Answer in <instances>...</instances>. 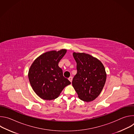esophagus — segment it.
<instances>
[{
    "instance_id": "esophagus-1",
    "label": "esophagus",
    "mask_w": 134,
    "mask_h": 134,
    "mask_svg": "<svg viewBox=\"0 0 134 134\" xmlns=\"http://www.w3.org/2000/svg\"><path fill=\"white\" fill-rule=\"evenodd\" d=\"M68 80L71 83V82H72V77H70L69 79H68Z\"/></svg>"
}]
</instances>
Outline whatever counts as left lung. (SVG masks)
I'll return each instance as SVG.
<instances>
[{"label": "left lung", "instance_id": "obj_1", "mask_svg": "<svg viewBox=\"0 0 134 134\" xmlns=\"http://www.w3.org/2000/svg\"><path fill=\"white\" fill-rule=\"evenodd\" d=\"M77 63V74L72 79V85L79 98L85 102L96 99L104 86L107 74L100 60L84 52H73Z\"/></svg>", "mask_w": 134, "mask_h": 134}]
</instances>
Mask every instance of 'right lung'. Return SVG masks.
Returning a JSON list of instances; mask_svg holds the SVG:
<instances>
[{
  "mask_svg": "<svg viewBox=\"0 0 134 134\" xmlns=\"http://www.w3.org/2000/svg\"><path fill=\"white\" fill-rule=\"evenodd\" d=\"M66 49L42 53L35 59L29 70L28 77L34 92L40 98L52 100L58 98L63 89L71 83L63 76L58 63Z\"/></svg>",
  "mask_w": 134,
  "mask_h": 134,
  "instance_id": "add662e5",
  "label": "right lung"
}]
</instances>
